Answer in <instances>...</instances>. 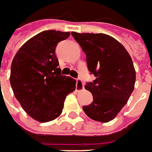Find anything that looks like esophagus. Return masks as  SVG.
Returning a JSON list of instances; mask_svg holds the SVG:
<instances>
[{
    "instance_id": "esophagus-1",
    "label": "esophagus",
    "mask_w": 152,
    "mask_h": 152,
    "mask_svg": "<svg viewBox=\"0 0 152 152\" xmlns=\"http://www.w3.org/2000/svg\"><path fill=\"white\" fill-rule=\"evenodd\" d=\"M84 89V83L81 79H77V84H76V90L77 91H82Z\"/></svg>"
}]
</instances>
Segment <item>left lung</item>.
I'll return each instance as SVG.
<instances>
[{"mask_svg": "<svg viewBox=\"0 0 152 152\" xmlns=\"http://www.w3.org/2000/svg\"><path fill=\"white\" fill-rule=\"evenodd\" d=\"M71 34L86 54L88 70L96 77L85 85L93 96V102L83 105V110L90 119L109 122L127 104L134 89L136 72L132 58L122 44L110 35Z\"/></svg>", "mask_w": 152, "mask_h": 152, "instance_id": "obj_1", "label": "left lung"}]
</instances>
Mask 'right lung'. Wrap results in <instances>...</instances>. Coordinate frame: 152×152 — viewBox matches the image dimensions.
<instances>
[{
  "label": "right lung",
  "mask_w": 152,
  "mask_h": 152,
  "mask_svg": "<svg viewBox=\"0 0 152 152\" xmlns=\"http://www.w3.org/2000/svg\"><path fill=\"white\" fill-rule=\"evenodd\" d=\"M69 32L47 30L37 34L20 47L13 59L10 82L23 110L40 123L61 115L64 102L76 88V81L61 75L55 53L58 42Z\"/></svg>",
  "instance_id": "right-lung-1"
}]
</instances>
